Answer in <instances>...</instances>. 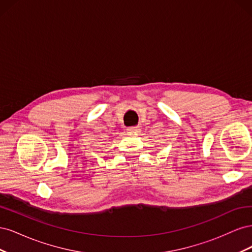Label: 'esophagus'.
I'll return each instance as SVG.
<instances>
[{"mask_svg":"<svg viewBox=\"0 0 252 252\" xmlns=\"http://www.w3.org/2000/svg\"><path fill=\"white\" fill-rule=\"evenodd\" d=\"M127 131L129 133H139L141 132V129H140V126H132V127H129L127 129Z\"/></svg>","mask_w":252,"mask_h":252,"instance_id":"esophagus-1","label":"esophagus"}]
</instances>
